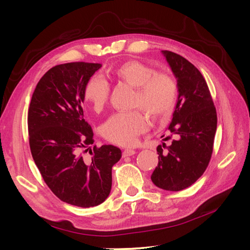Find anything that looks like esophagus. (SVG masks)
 <instances>
[{"label": "esophagus", "mask_w": 250, "mask_h": 250, "mask_svg": "<svg viewBox=\"0 0 250 250\" xmlns=\"http://www.w3.org/2000/svg\"><path fill=\"white\" fill-rule=\"evenodd\" d=\"M133 154H135V151H134L133 149H125V150L123 151V156H124V157H126V156H131V155H133Z\"/></svg>", "instance_id": "1"}]
</instances>
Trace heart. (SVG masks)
<instances>
[{"label":"heart","mask_w":250,"mask_h":250,"mask_svg":"<svg viewBox=\"0 0 250 250\" xmlns=\"http://www.w3.org/2000/svg\"><path fill=\"white\" fill-rule=\"evenodd\" d=\"M112 75L127 84L137 87L134 105L143 107L154 118L167 117L175 106L179 87L172 74L156 72L149 64L130 60L116 67ZM109 90L108 81L97 75L87 81L84 99L96 112H100L108 101ZM149 125V119L142 109L120 111L104 122L101 133L113 144L131 146L138 141L139 135L148 129Z\"/></svg>","instance_id":"b5f03b06"}]
</instances>
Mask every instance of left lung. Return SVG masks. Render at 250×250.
Masks as SVG:
<instances>
[{
    "label": "left lung",
    "instance_id": "obj_1",
    "mask_svg": "<svg viewBox=\"0 0 250 250\" xmlns=\"http://www.w3.org/2000/svg\"><path fill=\"white\" fill-rule=\"evenodd\" d=\"M162 52L177 78L179 90L168 128L170 135L166 138V141L172 139V143L157 146L158 164L151 179L163 190L180 191L192 186L208 168L213 153L217 112L207 81L197 67L176 53Z\"/></svg>",
    "mask_w": 250,
    "mask_h": 250
}]
</instances>
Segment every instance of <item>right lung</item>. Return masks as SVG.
<instances>
[{
  "label": "right lung",
  "instance_id": "obj_1",
  "mask_svg": "<svg viewBox=\"0 0 250 250\" xmlns=\"http://www.w3.org/2000/svg\"><path fill=\"white\" fill-rule=\"evenodd\" d=\"M100 63L69 62L50 69L37 83L28 110L29 145L44 183L72 206L92 208L108 197L111 168L122 151L94 144L82 103L89 78ZM90 150L92 159L84 153Z\"/></svg>",
  "mask_w": 250,
  "mask_h": 250
}]
</instances>
